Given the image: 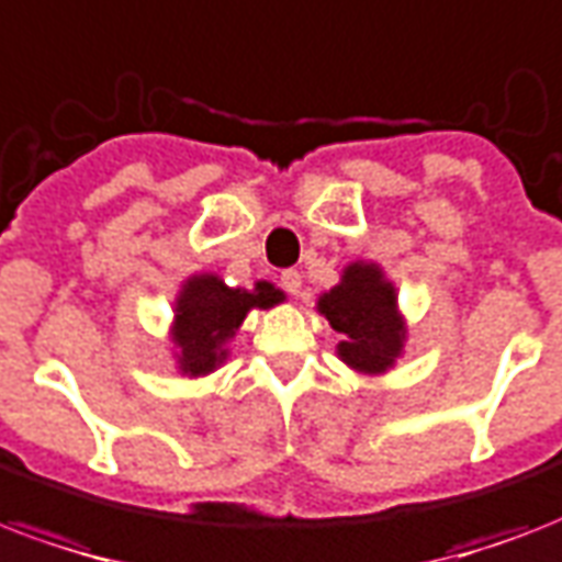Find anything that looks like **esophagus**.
Masks as SVG:
<instances>
[{"mask_svg": "<svg viewBox=\"0 0 562 562\" xmlns=\"http://www.w3.org/2000/svg\"><path fill=\"white\" fill-rule=\"evenodd\" d=\"M281 286H284L290 295L302 293V272H295V269H286V272H281Z\"/></svg>", "mask_w": 562, "mask_h": 562, "instance_id": "1", "label": "esophagus"}]
</instances>
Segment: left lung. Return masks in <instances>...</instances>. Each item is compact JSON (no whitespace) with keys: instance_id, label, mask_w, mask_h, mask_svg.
I'll list each match as a JSON object with an SVG mask.
<instances>
[{"instance_id":"8db88e82","label":"left lung","mask_w":562,"mask_h":562,"mask_svg":"<svg viewBox=\"0 0 562 562\" xmlns=\"http://www.w3.org/2000/svg\"><path fill=\"white\" fill-rule=\"evenodd\" d=\"M316 311L342 334L337 358L360 375H384L402 358L407 322L395 284L372 260H351L340 284L319 295Z\"/></svg>"}]
</instances>
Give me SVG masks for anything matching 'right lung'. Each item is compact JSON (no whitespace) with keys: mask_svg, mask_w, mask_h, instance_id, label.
Listing matches in <instances>:
<instances>
[{"mask_svg":"<svg viewBox=\"0 0 562 562\" xmlns=\"http://www.w3.org/2000/svg\"><path fill=\"white\" fill-rule=\"evenodd\" d=\"M286 295L269 281H258L251 290L228 286L213 272H195L181 284L172 302L169 340L176 346L178 372L187 378L211 375L228 360V342L240 330L249 311H269Z\"/></svg>","mask_w":562,"mask_h":562,"instance_id":"right-lung-1","label":"right lung"}]
</instances>
